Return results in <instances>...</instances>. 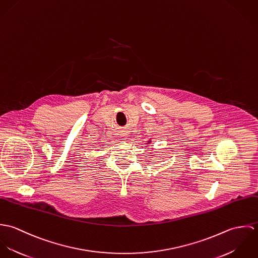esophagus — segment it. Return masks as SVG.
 <instances>
[{"label": "esophagus", "mask_w": 258, "mask_h": 258, "mask_svg": "<svg viewBox=\"0 0 258 258\" xmlns=\"http://www.w3.org/2000/svg\"><path fill=\"white\" fill-rule=\"evenodd\" d=\"M120 135H121L122 137H124V139H127L126 137H128V135H129V131H128V130L123 129V130H121V131H120Z\"/></svg>", "instance_id": "34e87169"}]
</instances>
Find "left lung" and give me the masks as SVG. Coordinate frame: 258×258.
<instances>
[{"instance_id": "obj_1", "label": "left lung", "mask_w": 258, "mask_h": 258, "mask_svg": "<svg viewBox=\"0 0 258 258\" xmlns=\"http://www.w3.org/2000/svg\"><path fill=\"white\" fill-rule=\"evenodd\" d=\"M150 142H151V141H148L147 144H149V143H150Z\"/></svg>"}]
</instances>
